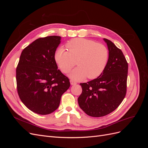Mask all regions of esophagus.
I'll return each instance as SVG.
<instances>
[{
  "mask_svg": "<svg viewBox=\"0 0 148 148\" xmlns=\"http://www.w3.org/2000/svg\"><path fill=\"white\" fill-rule=\"evenodd\" d=\"M70 84H71V85H74V84H76L77 83V82H75L74 80H73V79H70Z\"/></svg>",
  "mask_w": 148,
  "mask_h": 148,
  "instance_id": "obj_1",
  "label": "esophagus"
}]
</instances>
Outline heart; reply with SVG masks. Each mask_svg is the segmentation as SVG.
Returning <instances> with one entry per match:
<instances>
[{
    "label": "heart",
    "instance_id": "b5f03b06",
    "mask_svg": "<svg viewBox=\"0 0 148 148\" xmlns=\"http://www.w3.org/2000/svg\"><path fill=\"white\" fill-rule=\"evenodd\" d=\"M66 47L69 51L62 47L57 49L54 59L64 73H69L77 61L78 66L70 74V77L73 79L81 80L86 77L96 78L106 69L109 51L104 44L90 39L75 38L67 42Z\"/></svg>",
    "mask_w": 148,
    "mask_h": 148
}]
</instances>
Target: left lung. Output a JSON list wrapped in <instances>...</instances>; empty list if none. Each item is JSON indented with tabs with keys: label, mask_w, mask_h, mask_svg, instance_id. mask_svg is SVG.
<instances>
[{
	"label": "left lung",
	"mask_w": 148,
	"mask_h": 148,
	"mask_svg": "<svg viewBox=\"0 0 148 148\" xmlns=\"http://www.w3.org/2000/svg\"><path fill=\"white\" fill-rule=\"evenodd\" d=\"M109 49V59L102 73L97 78L80 83L82 92L79 106L87 115L100 117L112 112L122 103L127 93L128 63L122 51L104 38Z\"/></svg>",
	"instance_id": "1"
}]
</instances>
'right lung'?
Segmentation results:
<instances>
[{"instance_id": "add662e5", "label": "right lung", "mask_w": 148, "mask_h": 148, "mask_svg": "<svg viewBox=\"0 0 148 148\" xmlns=\"http://www.w3.org/2000/svg\"><path fill=\"white\" fill-rule=\"evenodd\" d=\"M60 36L40 38L22 51L16 69L17 92L33 112L47 115L59 106L62 95L70 86L69 79L58 70L54 54Z\"/></svg>"}]
</instances>
